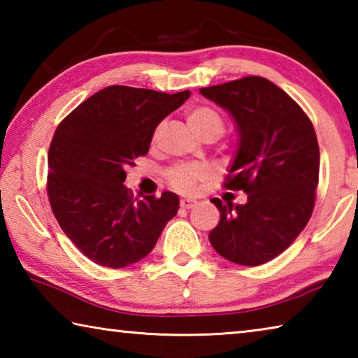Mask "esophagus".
Returning a JSON list of instances; mask_svg holds the SVG:
<instances>
[{
	"label": "esophagus",
	"mask_w": 358,
	"mask_h": 358,
	"mask_svg": "<svg viewBox=\"0 0 358 358\" xmlns=\"http://www.w3.org/2000/svg\"><path fill=\"white\" fill-rule=\"evenodd\" d=\"M196 205H197V201H192V199H181V201H180V207L183 210L194 208Z\"/></svg>",
	"instance_id": "esophagus-1"
}]
</instances>
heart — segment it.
<instances>
[{
    "label": "heart",
    "mask_w": 358,
    "mask_h": 358,
    "mask_svg": "<svg viewBox=\"0 0 358 358\" xmlns=\"http://www.w3.org/2000/svg\"><path fill=\"white\" fill-rule=\"evenodd\" d=\"M186 120L189 128L201 138H216L224 131V120L216 108L196 106L187 110ZM210 175L207 167L194 164H178L169 171V183L181 192H191L197 181Z\"/></svg>",
    "instance_id": "1"
}]
</instances>
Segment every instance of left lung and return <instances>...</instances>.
Masks as SVG:
<instances>
[{
    "mask_svg": "<svg viewBox=\"0 0 358 358\" xmlns=\"http://www.w3.org/2000/svg\"><path fill=\"white\" fill-rule=\"evenodd\" d=\"M227 110L238 132L227 189L246 192L243 205L211 202L221 220L208 238L230 262L256 266L287 250L310 221L319 181V145L300 106L264 77L201 88Z\"/></svg>",
    "mask_w": 358,
    "mask_h": 358,
    "instance_id": "1",
    "label": "left lung"
}]
</instances>
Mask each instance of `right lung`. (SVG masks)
I'll return each mask as SVG.
<instances>
[{"instance_id": "add662e5", "label": "right lung", "mask_w": 358, "mask_h": 358, "mask_svg": "<svg viewBox=\"0 0 358 358\" xmlns=\"http://www.w3.org/2000/svg\"><path fill=\"white\" fill-rule=\"evenodd\" d=\"M191 92L112 85L66 117L48 148L47 192L53 215L83 256L108 268H123L153 250L180 199H134L123 183L126 169L148 153L157 124Z\"/></svg>"}]
</instances>
